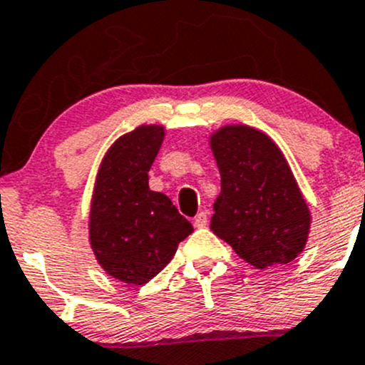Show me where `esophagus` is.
Listing matches in <instances>:
<instances>
[{
  "mask_svg": "<svg viewBox=\"0 0 365 365\" xmlns=\"http://www.w3.org/2000/svg\"><path fill=\"white\" fill-rule=\"evenodd\" d=\"M193 225H195V227H197V228H204L205 225H207V212H205V210H202V212H198L197 216H195Z\"/></svg>",
  "mask_w": 365,
  "mask_h": 365,
  "instance_id": "obj_1",
  "label": "esophagus"
}]
</instances>
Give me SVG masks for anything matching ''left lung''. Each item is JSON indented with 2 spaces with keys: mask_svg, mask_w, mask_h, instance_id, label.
<instances>
[{
  "mask_svg": "<svg viewBox=\"0 0 365 365\" xmlns=\"http://www.w3.org/2000/svg\"><path fill=\"white\" fill-rule=\"evenodd\" d=\"M210 148L221 175L210 230L257 269L295 260L311 216L279 148L242 125L217 130Z\"/></svg>",
  "mask_w": 365,
  "mask_h": 365,
  "instance_id": "8db88e82",
  "label": "left lung"
}]
</instances>
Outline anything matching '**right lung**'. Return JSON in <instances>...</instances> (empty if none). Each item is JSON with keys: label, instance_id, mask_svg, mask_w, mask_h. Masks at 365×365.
<instances>
[{"label": "right lung", "instance_id": "1", "mask_svg": "<svg viewBox=\"0 0 365 365\" xmlns=\"http://www.w3.org/2000/svg\"><path fill=\"white\" fill-rule=\"evenodd\" d=\"M163 135L155 125L123 135L96 178L89 240L105 272L128 284L153 279L193 232L167 195L149 190L148 172Z\"/></svg>", "mask_w": 365, "mask_h": 365}]
</instances>
